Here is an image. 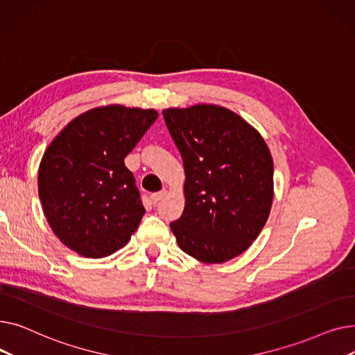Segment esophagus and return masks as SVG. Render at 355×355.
Wrapping results in <instances>:
<instances>
[{
    "label": "esophagus",
    "mask_w": 355,
    "mask_h": 355,
    "mask_svg": "<svg viewBox=\"0 0 355 355\" xmlns=\"http://www.w3.org/2000/svg\"><path fill=\"white\" fill-rule=\"evenodd\" d=\"M165 194H166V190H161V191H158V193H154V194H151V201L155 204V202H158L161 198H164Z\"/></svg>",
    "instance_id": "1"
}]
</instances>
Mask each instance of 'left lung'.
Returning <instances> with one entry per match:
<instances>
[{
	"label": "left lung",
	"instance_id": "1",
	"mask_svg": "<svg viewBox=\"0 0 355 355\" xmlns=\"http://www.w3.org/2000/svg\"><path fill=\"white\" fill-rule=\"evenodd\" d=\"M182 157L185 206L170 227L182 252L225 263L262 232L273 201L269 148L243 118L218 105L162 110Z\"/></svg>",
	"mask_w": 355,
	"mask_h": 355
}]
</instances>
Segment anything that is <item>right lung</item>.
I'll return each instance as SVG.
<instances>
[{"label":"right lung","mask_w":355,"mask_h":355,"mask_svg":"<svg viewBox=\"0 0 355 355\" xmlns=\"http://www.w3.org/2000/svg\"><path fill=\"white\" fill-rule=\"evenodd\" d=\"M157 118L155 109L93 107L50 142L39 166V197L66 248L101 259L130 240L145 209L123 159Z\"/></svg>","instance_id":"right-lung-1"}]
</instances>
